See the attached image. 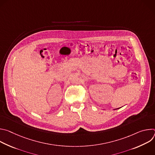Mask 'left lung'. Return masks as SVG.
I'll list each match as a JSON object with an SVG mask.
<instances>
[{"mask_svg": "<svg viewBox=\"0 0 155 155\" xmlns=\"http://www.w3.org/2000/svg\"><path fill=\"white\" fill-rule=\"evenodd\" d=\"M116 109H118V108H116Z\"/></svg>", "mask_w": 155, "mask_h": 155, "instance_id": "obj_1", "label": "left lung"}]
</instances>
